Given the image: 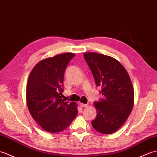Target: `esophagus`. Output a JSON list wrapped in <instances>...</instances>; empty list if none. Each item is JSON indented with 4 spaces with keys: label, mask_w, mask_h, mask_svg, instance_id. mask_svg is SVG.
<instances>
[{
    "label": "esophagus",
    "mask_w": 157,
    "mask_h": 157,
    "mask_svg": "<svg viewBox=\"0 0 157 157\" xmlns=\"http://www.w3.org/2000/svg\"><path fill=\"white\" fill-rule=\"evenodd\" d=\"M80 105L82 107H85L88 106V104H84V103H80Z\"/></svg>",
    "instance_id": "1"
}]
</instances>
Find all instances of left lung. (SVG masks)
I'll use <instances>...</instances> for the list:
<instances>
[{
    "label": "left lung",
    "mask_w": 157,
    "mask_h": 157,
    "mask_svg": "<svg viewBox=\"0 0 157 157\" xmlns=\"http://www.w3.org/2000/svg\"><path fill=\"white\" fill-rule=\"evenodd\" d=\"M96 86L103 98L94 102L97 117L91 124L104 134H112L124 124L134 106V93L126 70L116 59L95 52L84 54Z\"/></svg>",
    "instance_id": "left-lung-1"
}]
</instances>
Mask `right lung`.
Listing matches in <instances>:
<instances>
[{
	"label": "right lung",
	"mask_w": 157,
	"mask_h": 157,
	"mask_svg": "<svg viewBox=\"0 0 157 157\" xmlns=\"http://www.w3.org/2000/svg\"><path fill=\"white\" fill-rule=\"evenodd\" d=\"M75 56L64 53L44 59L29 75L26 89L27 107L35 121L46 132L63 131L78 114L76 104L61 97L65 70Z\"/></svg>",
	"instance_id": "1"
}]
</instances>
